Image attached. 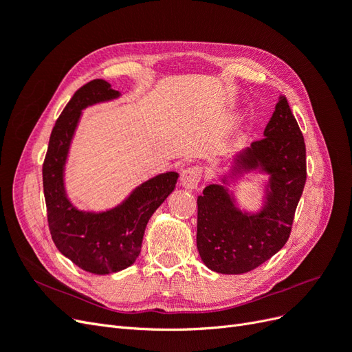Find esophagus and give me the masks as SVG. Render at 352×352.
Here are the masks:
<instances>
[{
  "instance_id": "1",
  "label": "esophagus",
  "mask_w": 352,
  "mask_h": 352,
  "mask_svg": "<svg viewBox=\"0 0 352 352\" xmlns=\"http://www.w3.org/2000/svg\"><path fill=\"white\" fill-rule=\"evenodd\" d=\"M202 176V170L197 166L185 168L182 175H180V185L186 189H194L198 186Z\"/></svg>"
}]
</instances>
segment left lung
Listing matches in <instances>:
<instances>
[{"mask_svg":"<svg viewBox=\"0 0 352 352\" xmlns=\"http://www.w3.org/2000/svg\"><path fill=\"white\" fill-rule=\"evenodd\" d=\"M250 173L270 176L258 212L242 210L228 186ZM307 179L305 144L285 95L264 129V138L230 160L229 170L198 197L197 248L212 272L254 270L282 250Z\"/></svg>","mask_w":352,"mask_h":352,"instance_id":"8db88e82","label":"left lung"}]
</instances>
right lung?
Listing matches in <instances>:
<instances>
[{
	"label": "right lung",
	"instance_id": "add662e5",
	"mask_svg": "<svg viewBox=\"0 0 352 352\" xmlns=\"http://www.w3.org/2000/svg\"><path fill=\"white\" fill-rule=\"evenodd\" d=\"M120 97L109 82L94 79L74 92L50 136L42 166L48 226L57 250L85 272L110 274L129 267L141 252L148 220L173 192L179 175L160 173L105 211L79 210L67 197L66 163L82 111Z\"/></svg>",
	"mask_w": 352,
	"mask_h": 352
}]
</instances>
